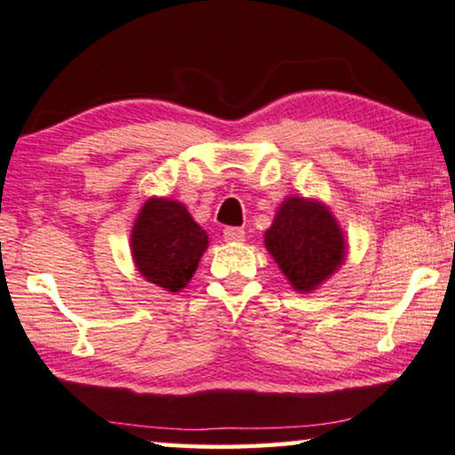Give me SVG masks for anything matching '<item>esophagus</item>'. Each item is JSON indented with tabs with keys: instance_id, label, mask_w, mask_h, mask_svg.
<instances>
[{
	"instance_id": "34e87169",
	"label": "esophagus",
	"mask_w": 455,
	"mask_h": 455,
	"mask_svg": "<svg viewBox=\"0 0 455 455\" xmlns=\"http://www.w3.org/2000/svg\"><path fill=\"white\" fill-rule=\"evenodd\" d=\"M223 238H226V242H242V240H244V229H242V228H226V229H223Z\"/></svg>"
}]
</instances>
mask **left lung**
<instances>
[{"mask_svg": "<svg viewBox=\"0 0 455 455\" xmlns=\"http://www.w3.org/2000/svg\"><path fill=\"white\" fill-rule=\"evenodd\" d=\"M263 242L288 284L300 294L317 291L347 259L343 228L320 198L286 196Z\"/></svg>", "mask_w": 455, "mask_h": 455, "instance_id": "8db88e82", "label": "left lung"}]
</instances>
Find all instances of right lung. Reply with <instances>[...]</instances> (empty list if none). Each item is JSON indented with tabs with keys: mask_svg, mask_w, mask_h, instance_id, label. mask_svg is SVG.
Instances as JSON below:
<instances>
[{
	"mask_svg": "<svg viewBox=\"0 0 455 455\" xmlns=\"http://www.w3.org/2000/svg\"><path fill=\"white\" fill-rule=\"evenodd\" d=\"M209 246V235L180 200L150 196L132 228L129 249L140 275L171 294L184 291Z\"/></svg>",
	"mask_w": 455,
	"mask_h": 455,
	"instance_id": "obj_1",
	"label": "right lung"
}]
</instances>
